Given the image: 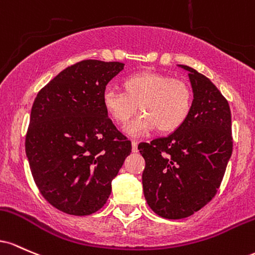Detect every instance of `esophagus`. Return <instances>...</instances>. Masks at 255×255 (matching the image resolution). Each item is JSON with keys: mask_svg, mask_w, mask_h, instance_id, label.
Wrapping results in <instances>:
<instances>
[{"mask_svg": "<svg viewBox=\"0 0 255 255\" xmlns=\"http://www.w3.org/2000/svg\"><path fill=\"white\" fill-rule=\"evenodd\" d=\"M131 144H132V151H133V153H136L137 145H138V141H135V139H133V141L131 142Z\"/></svg>", "mask_w": 255, "mask_h": 255, "instance_id": "1", "label": "esophagus"}]
</instances>
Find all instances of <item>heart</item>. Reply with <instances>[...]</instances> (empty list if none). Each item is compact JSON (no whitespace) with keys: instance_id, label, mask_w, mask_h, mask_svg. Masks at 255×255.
I'll use <instances>...</instances> for the list:
<instances>
[{"instance_id":"obj_1","label":"heart","mask_w":255,"mask_h":255,"mask_svg":"<svg viewBox=\"0 0 255 255\" xmlns=\"http://www.w3.org/2000/svg\"><path fill=\"white\" fill-rule=\"evenodd\" d=\"M123 91L106 88L102 105L108 116L118 124H127L139 111L143 114L125 128L137 137L154 128L172 132L184 124L193 107V91L187 82L164 73L139 72L122 82Z\"/></svg>"}]
</instances>
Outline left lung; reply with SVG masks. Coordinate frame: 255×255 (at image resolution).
Masks as SVG:
<instances>
[{"label":"left lung","mask_w":255,"mask_h":255,"mask_svg":"<svg viewBox=\"0 0 255 255\" xmlns=\"http://www.w3.org/2000/svg\"><path fill=\"white\" fill-rule=\"evenodd\" d=\"M194 100L184 124L167 137L141 143L147 204L158 216L182 219L216 195L233 153L228 101L207 77L185 65Z\"/></svg>","instance_id":"8db88e82"}]
</instances>
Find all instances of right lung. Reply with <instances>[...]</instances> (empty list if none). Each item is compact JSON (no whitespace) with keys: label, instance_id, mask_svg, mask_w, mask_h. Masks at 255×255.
I'll return each instance as SVG.
<instances>
[{"label":"right lung","instance_id":"obj_1","mask_svg":"<svg viewBox=\"0 0 255 255\" xmlns=\"http://www.w3.org/2000/svg\"><path fill=\"white\" fill-rule=\"evenodd\" d=\"M122 62L84 60L61 71L32 105L25 150L39 191L72 216L104 207L112 181L131 153L102 105L108 82Z\"/></svg>","mask_w":255,"mask_h":255}]
</instances>
